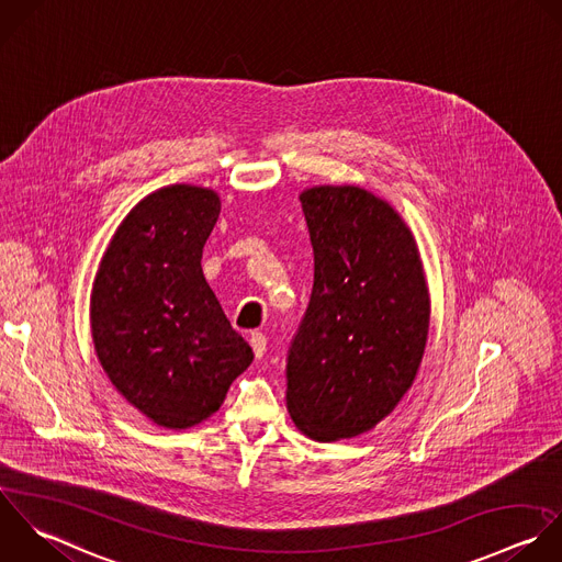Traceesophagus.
Returning <instances> with one entry per match:
<instances>
[{
	"mask_svg": "<svg viewBox=\"0 0 562 562\" xmlns=\"http://www.w3.org/2000/svg\"><path fill=\"white\" fill-rule=\"evenodd\" d=\"M249 344H251V350H254L256 359H262V355L267 350V337L262 333H251L249 335Z\"/></svg>",
	"mask_w": 562,
	"mask_h": 562,
	"instance_id": "obj_1",
	"label": "esophagus"
}]
</instances>
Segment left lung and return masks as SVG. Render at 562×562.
Instances as JSON below:
<instances>
[{
    "label": "left lung",
    "instance_id": "left-lung-1",
    "mask_svg": "<svg viewBox=\"0 0 562 562\" xmlns=\"http://www.w3.org/2000/svg\"><path fill=\"white\" fill-rule=\"evenodd\" d=\"M315 254L306 315L289 348L286 409L311 440L374 429L414 385L431 319L409 225L359 186L300 194Z\"/></svg>",
    "mask_w": 562,
    "mask_h": 562
}]
</instances>
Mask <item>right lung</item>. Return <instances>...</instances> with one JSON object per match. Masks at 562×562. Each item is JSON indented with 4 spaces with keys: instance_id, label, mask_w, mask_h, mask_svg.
Wrapping results in <instances>:
<instances>
[{
    "instance_id": "right-lung-1",
    "label": "right lung",
    "mask_w": 562,
    "mask_h": 562,
    "mask_svg": "<svg viewBox=\"0 0 562 562\" xmlns=\"http://www.w3.org/2000/svg\"><path fill=\"white\" fill-rule=\"evenodd\" d=\"M221 196L175 183L144 196L95 271L89 322L113 387L164 429H190L254 361L201 269Z\"/></svg>"
}]
</instances>
